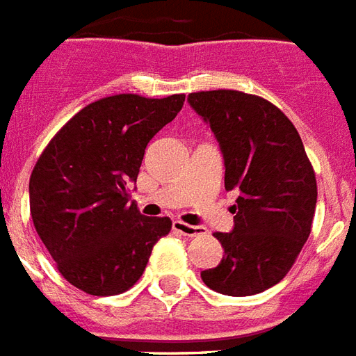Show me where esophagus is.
<instances>
[{"instance_id": "esophagus-1", "label": "esophagus", "mask_w": 356, "mask_h": 356, "mask_svg": "<svg viewBox=\"0 0 356 356\" xmlns=\"http://www.w3.org/2000/svg\"><path fill=\"white\" fill-rule=\"evenodd\" d=\"M171 228H173V232H177L181 236H188V238L202 234V228H200V226H191L186 225V222H181V220H173Z\"/></svg>"}]
</instances>
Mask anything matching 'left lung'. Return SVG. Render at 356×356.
<instances>
[{"label":"left lung","mask_w":356,"mask_h":356,"mask_svg":"<svg viewBox=\"0 0 356 356\" xmlns=\"http://www.w3.org/2000/svg\"><path fill=\"white\" fill-rule=\"evenodd\" d=\"M225 160V188L238 191L234 228L217 232L225 249L202 281L226 296H252L285 277L309 238L317 181L304 143L275 105L238 90L188 94Z\"/></svg>","instance_id":"left-lung-1"}]
</instances>
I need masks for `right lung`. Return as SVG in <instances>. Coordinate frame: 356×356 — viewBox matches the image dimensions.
<instances>
[{
  "label": "right lung",
  "instance_id": "right-lung-1",
  "mask_svg": "<svg viewBox=\"0 0 356 356\" xmlns=\"http://www.w3.org/2000/svg\"><path fill=\"white\" fill-rule=\"evenodd\" d=\"M185 94H118L86 105L47 145L30 177L39 238L71 285L94 296L128 291L145 272L168 217L128 202L145 149L177 117Z\"/></svg>",
  "mask_w": 356,
  "mask_h": 356
}]
</instances>
